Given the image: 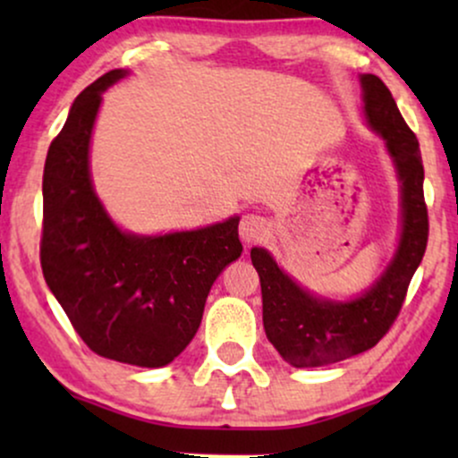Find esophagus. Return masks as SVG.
I'll list each match as a JSON object with an SVG mask.
<instances>
[{
  "label": "esophagus",
  "mask_w": 458,
  "mask_h": 458,
  "mask_svg": "<svg viewBox=\"0 0 458 458\" xmlns=\"http://www.w3.org/2000/svg\"><path fill=\"white\" fill-rule=\"evenodd\" d=\"M267 233H269V222L262 215H245L241 219L239 234L241 241H245V243H256V241L265 239Z\"/></svg>",
  "instance_id": "obj_1"
}]
</instances>
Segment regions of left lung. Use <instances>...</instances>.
<instances>
[{"instance_id":"8db88e82","label":"left lung","mask_w":458,"mask_h":458,"mask_svg":"<svg viewBox=\"0 0 458 458\" xmlns=\"http://www.w3.org/2000/svg\"><path fill=\"white\" fill-rule=\"evenodd\" d=\"M361 88L368 123L386 140L403 182L401 247L370 291L349 303L312 297L284 276L265 250H251V262L260 276L265 334L284 361L297 368L343 361L379 343L401 314L409 282L427 251L428 211L418 138L379 77L361 75Z\"/></svg>"}]
</instances>
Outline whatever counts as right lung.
Returning <instances> with one entry per match:
<instances>
[{
    "label": "right lung",
    "instance_id": "obj_1",
    "mask_svg": "<svg viewBox=\"0 0 458 458\" xmlns=\"http://www.w3.org/2000/svg\"><path fill=\"white\" fill-rule=\"evenodd\" d=\"M109 71L72 103L43 174L40 267L88 349L159 368L191 343L213 282L243 251L239 217L191 233L135 236L115 228L92 189L88 150Z\"/></svg>",
    "mask_w": 458,
    "mask_h": 458
}]
</instances>
